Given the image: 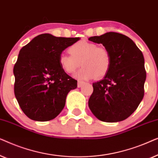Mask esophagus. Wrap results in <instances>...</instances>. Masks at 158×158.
Returning <instances> with one entry per match:
<instances>
[{
  "label": "esophagus",
  "instance_id": "34e87169",
  "mask_svg": "<svg viewBox=\"0 0 158 158\" xmlns=\"http://www.w3.org/2000/svg\"><path fill=\"white\" fill-rule=\"evenodd\" d=\"M84 83H85V82H83V81H77V87H78V88L81 87V86L83 85Z\"/></svg>",
  "mask_w": 158,
  "mask_h": 158
}]
</instances>
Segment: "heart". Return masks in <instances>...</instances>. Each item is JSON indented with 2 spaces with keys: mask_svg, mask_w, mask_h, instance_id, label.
Instances as JSON below:
<instances>
[{
  "mask_svg": "<svg viewBox=\"0 0 158 158\" xmlns=\"http://www.w3.org/2000/svg\"><path fill=\"white\" fill-rule=\"evenodd\" d=\"M68 50L70 55L62 54L59 58L60 65L66 73L73 74L82 65L83 68L76 74L77 78H101L110 70L111 55L106 47L81 41L71 45Z\"/></svg>",
  "mask_w": 158,
  "mask_h": 158,
  "instance_id": "1",
  "label": "heart"
}]
</instances>
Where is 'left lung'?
Masks as SVG:
<instances>
[{
  "instance_id": "obj_1",
  "label": "left lung",
  "mask_w": 158,
  "mask_h": 158,
  "mask_svg": "<svg viewBox=\"0 0 158 158\" xmlns=\"http://www.w3.org/2000/svg\"><path fill=\"white\" fill-rule=\"evenodd\" d=\"M88 40L102 44L111 55L109 72L103 80L93 83L88 106L103 122L126 119L144 97L146 70L143 54L130 38L116 32L92 36Z\"/></svg>"
}]
</instances>
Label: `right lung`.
<instances>
[{
  "label": "right lung",
  "mask_w": 158,
  "mask_h": 158,
  "mask_svg": "<svg viewBox=\"0 0 158 158\" xmlns=\"http://www.w3.org/2000/svg\"><path fill=\"white\" fill-rule=\"evenodd\" d=\"M80 39L42 34L21 49L14 68V94L29 118L46 122L63 109L67 95L77 88V81L62 70L59 58Z\"/></svg>",
  "instance_id": "right-lung-1"
}]
</instances>
